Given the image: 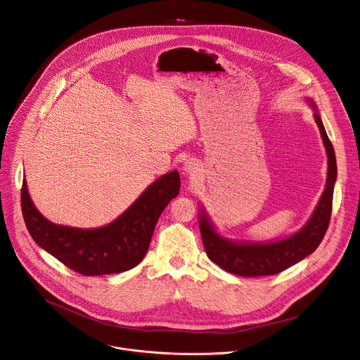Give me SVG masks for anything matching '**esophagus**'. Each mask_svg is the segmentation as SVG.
<instances>
[{
  "label": "esophagus",
  "instance_id": "obj_1",
  "mask_svg": "<svg viewBox=\"0 0 360 360\" xmlns=\"http://www.w3.org/2000/svg\"><path fill=\"white\" fill-rule=\"evenodd\" d=\"M185 167H186V171H188L189 174H193V172H196V169H198V164H196L195 161H188Z\"/></svg>",
  "mask_w": 360,
  "mask_h": 360
}]
</instances>
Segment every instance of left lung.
I'll list each match as a JSON object with an SVG mask.
<instances>
[{
  "mask_svg": "<svg viewBox=\"0 0 360 360\" xmlns=\"http://www.w3.org/2000/svg\"><path fill=\"white\" fill-rule=\"evenodd\" d=\"M315 120L319 125L323 143L327 152L328 169L326 189L308 224L295 235L266 244H238L222 239L211 226L207 217H200V233L208 258L224 271L244 278L276 275L300 262L319 247L324 238L333 208V192L337 178V162L334 148L326 134L318 113Z\"/></svg>",
  "mask_w": 360,
  "mask_h": 360,
  "instance_id": "left-lung-1",
  "label": "left lung"
}]
</instances>
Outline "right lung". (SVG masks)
<instances>
[{"label": "right lung", "mask_w": 360, "mask_h": 360, "mask_svg": "<svg viewBox=\"0 0 360 360\" xmlns=\"http://www.w3.org/2000/svg\"><path fill=\"white\" fill-rule=\"evenodd\" d=\"M178 171L153 182L115 222L98 229L55 225L44 218L22 185V212L34 241L63 265L84 276L120 274L145 257L156 224L167 204L178 196Z\"/></svg>", "instance_id": "1"}]
</instances>
